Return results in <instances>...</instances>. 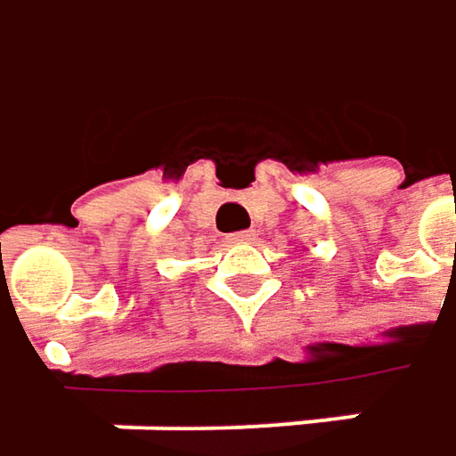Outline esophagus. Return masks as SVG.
Here are the masks:
<instances>
[{
	"label": "esophagus",
	"mask_w": 456,
	"mask_h": 456,
	"mask_svg": "<svg viewBox=\"0 0 456 456\" xmlns=\"http://www.w3.org/2000/svg\"><path fill=\"white\" fill-rule=\"evenodd\" d=\"M253 240V232H234L227 234V242H250Z\"/></svg>",
	"instance_id": "obj_1"
}]
</instances>
